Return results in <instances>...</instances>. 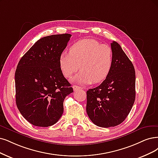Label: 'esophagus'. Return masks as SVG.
Here are the masks:
<instances>
[{
	"mask_svg": "<svg viewBox=\"0 0 158 158\" xmlns=\"http://www.w3.org/2000/svg\"><path fill=\"white\" fill-rule=\"evenodd\" d=\"M73 89L74 90H81V89H83V87L81 86H76V85H73Z\"/></svg>",
	"mask_w": 158,
	"mask_h": 158,
	"instance_id": "obj_1",
	"label": "esophagus"
}]
</instances>
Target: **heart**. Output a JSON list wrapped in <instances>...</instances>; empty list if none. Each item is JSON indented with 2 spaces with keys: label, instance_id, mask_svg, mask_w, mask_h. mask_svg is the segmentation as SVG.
<instances>
[{
  "label": "heart",
  "instance_id": "obj_1",
  "mask_svg": "<svg viewBox=\"0 0 158 158\" xmlns=\"http://www.w3.org/2000/svg\"><path fill=\"white\" fill-rule=\"evenodd\" d=\"M113 62L111 48L94 39L78 41L70 47L69 53L64 52L59 57V66L63 75L70 78L80 68L81 72L73 81L85 85L103 81L111 69Z\"/></svg>",
  "mask_w": 158,
  "mask_h": 158
}]
</instances>
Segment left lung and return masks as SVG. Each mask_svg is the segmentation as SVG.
<instances>
[{
    "mask_svg": "<svg viewBox=\"0 0 158 158\" xmlns=\"http://www.w3.org/2000/svg\"><path fill=\"white\" fill-rule=\"evenodd\" d=\"M111 69L102 83L86 92V113L99 127L118 126L129 114L135 99V72L121 46L110 44Z\"/></svg>",
    "mask_w": 158,
    "mask_h": 158,
    "instance_id": "1",
    "label": "left lung"
}]
</instances>
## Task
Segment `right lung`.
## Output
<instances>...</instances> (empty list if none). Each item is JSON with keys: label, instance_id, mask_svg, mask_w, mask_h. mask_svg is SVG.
I'll return each instance as SVG.
<instances>
[{"label": "right lung", "instance_id": "obj_1", "mask_svg": "<svg viewBox=\"0 0 158 158\" xmlns=\"http://www.w3.org/2000/svg\"><path fill=\"white\" fill-rule=\"evenodd\" d=\"M72 36L55 34L38 40L17 64L15 100L28 122L39 127L55 124L62 115L65 98L73 92L59 66V57Z\"/></svg>", "mask_w": 158, "mask_h": 158}]
</instances>
